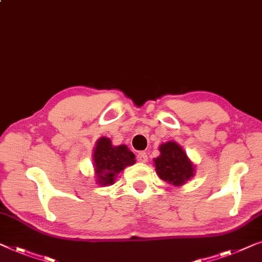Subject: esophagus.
<instances>
[{
    "instance_id": "34e87169",
    "label": "esophagus",
    "mask_w": 262,
    "mask_h": 262,
    "mask_svg": "<svg viewBox=\"0 0 262 262\" xmlns=\"http://www.w3.org/2000/svg\"><path fill=\"white\" fill-rule=\"evenodd\" d=\"M137 161L140 163H146L147 162V155L144 151H140L137 154Z\"/></svg>"
}]
</instances>
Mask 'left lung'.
<instances>
[{
	"instance_id": "left-lung-1",
	"label": "left lung",
	"mask_w": 262,
	"mask_h": 262,
	"mask_svg": "<svg viewBox=\"0 0 262 262\" xmlns=\"http://www.w3.org/2000/svg\"><path fill=\"white\" fill-rule=\"evenodd\" d=\"M161 155L154 159L159 178L172 185L184 184L195 173V168L184 150L176 142H168L159 146Z\"/></svg>"
}]
</instances>
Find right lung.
Here are the masks:
<instances>
[{"label": "right lung", "mask_w": 262, "mask_h": 262, "mask_svg": "<svg viewBox=\"0 0 262 262\" xmlns=\"http://www.w3.org/2000/svg\"><path fill=\"white\" fill-rule=\"evenodd\" d=\"M135 163V155L126 145L113 146L110 138L101 137L98 139L93 151V165L98 184L115 183L117 175Z\"/></svg>", "instance_id": "add662e5"}]
</instances>
